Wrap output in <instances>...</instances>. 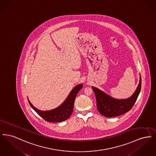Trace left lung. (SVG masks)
I'll list each match as a JSON object with an SVG mask.
<instances>
[{"label":"left lung","mask_w":156,"mask_h":156,"mask_svg":"<svg viewBox=\"0 0 156 156\" xmlns=\"http://www.w3.org/2000/svg\"><path fill=\"white\" fill-rule=\"evenodd\" d=\"M141 86V76L140 74L139 83L133 95L128 98L123 99L114 98L104 91L92 87L97 99L98 111L106 118L118 116L129 111L133 106L140 94Z\"/></svg>","instance_id":"obj_1"}]
</instances>
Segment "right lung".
<instances>
[{
	"mask_svg": "<svg viewBox=\"0 0 156 156\" xmlns=\"http://www.w3.org/2000/svg\"><path fill=\"white\" fill-rule=\"evenodd\" d=\"M83 87V84L80 83L76 85L73 90L70 92L67 99L64 102L57 108L50 111H40L35 108L30 101L28 99L29 103L31 107L36 111L38 115H40L45 120L49 122H63L69 118L72 115L74 109V104L78 92Z\"/></svg>",
	"mask_w": 156,
	"mask_h": 156,
	"instance_id": "1",
	"label": "right lung"
}]
</instances>
